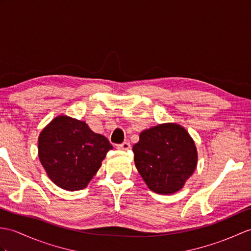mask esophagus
<instances>
[{"mask_svg": "<svg viewBox=\"0 0 251 251\" xmlns=\"http://www.w3.org/2000/svg\"><path fill=\"white\" fill-rule=\"evenodd\" d=\"M116 149L120 150V151H124V152H126V151H128L130 149V143L129 142H123L121 143L119 145H116Z\"/></svg>", "mask_w": 251, "mask_h": 251, "instance_id": "esophagus-1", "label": "esophagus"}]
</instances>
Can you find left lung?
<instances>
[{
	"label": "left lung",
	"instance_id": "left-lung-1",
	"mask_svg": "<svg viewBox=\"0 0 251 251\" xmlns=\"http://www.w3.org/2000/svg\"><path fill=\"white\" fill-rule=\"evenodd\" d=\"M139 138L132 147L135 165L149 188L160 195L182 189L198 161L197 148L187 130L167 123L143 130Z\"/></svg>",
	"mask_w": 251,
	"mask_h": 251
}]
</instances>
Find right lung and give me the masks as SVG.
I'll list each match as a JSON object with an SVG mask.
<instances>
[{
  "instance_id": "add662e5",
  "label": "right lung",
  "mask_w": 251,
  "mask_h": 251,
  "mask_svg": "<svg viewBox=\"0 0 251 251\" xmlns=\"http://www.w3.org/2000/svg\"><path fill=\"white\" fill-rule=\"evenodd\" d=\"M112 149L85 122L66 115L52 120L38 138V157L49 178L69 191L85 188Z\"/></svg>"
}]
</instances>
